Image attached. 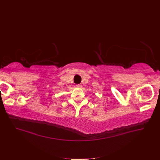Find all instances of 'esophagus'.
Segmentation results:
<instances>
[{"label":"esophagus","instance_id":"esophagus-1","mask_svg":"<svg viewBox=\"0 0 160 160\" xmlns=\"http://www.w3.org/2000/svg\"><path fill=\"white\" fill-rule=\"evenodd\" d=\"M76 86L77 87V88H81V87H82V85L81 84H78V85H77Z\"/></svg>","mask_w":160,"mask_h":160}]
</instances>
